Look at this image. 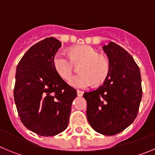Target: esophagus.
Returning a JSON list of instances; mask_svg holds the SVG:
<instances>
[{"instance_id": "1", "label": "esophagus", "mask_w": 155, "mask_h": 155, "mask_svg": "<svg viewBox=\"0 0 155 155\" xmlns=\"http://www.w3.org/2000/svg\"><path fill=\"white\" fill-rule=\"evenodd\" d=\"M77 93H78V96H82L83 95V94H84V91H80V90H78L77 91Z\"/></svg>"}]
</instances>
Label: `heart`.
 I'll list each match as a JSON object with an SVG mask.
<instances>
[{
	"mask_svg": "<svg viewBox=\"0 0 155 155\" xmlns=\"http://www.w3.org/2000/svg\"><path fill=\"white\" fill-rule=\"evenodd\" d=\"M75 63H84L81 68L82 74L74 77L69 84L76 88H86L94 83L96 85L105 82L109 74V63L105 57L88 45L76 46L71 54L64 50L57 52L53 58V65L57 73L64 80L71 78Z\"/></svg>",
	"mask_w": 155,
	"mask_h": 155,
	"instance_id": "heart-1",
	"label": "heart"
}]
</instances>
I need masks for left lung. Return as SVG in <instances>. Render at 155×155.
Returning <instances> with one entry per match:
<instances>
[{
	"label": "left lung",
	"mask_w": 155,
	"mask_h": 155,
	"mask_svg": "<svg viewBox=\"0 0 155 155\" xmlns=\"http://www.w3.org/2000/svg\"><path fill=\"white\" fill-rule=\"evenodd\" d=\"M109 74L102 86L84 93L87 119L94 130L113 136L124 130L137 116L142 98L141 77L132 56L113 42L102 47Z\"/></svg>",
	"instance_id": "1"
}]
</instances>
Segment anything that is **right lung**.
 Here are the masks:
<instances>
[{"instance_id": "add662e5", "label": "right lung", "mask_w": 155, "mask_h": 155, "mask_svg": "<svg viewBox=\"0 0 155 155\" xmlns=\"http://www.w3.org/2000/svg\"><path fill=\"white\" fill-rule=\"evenodd\" d=\"M61 47L50 37L25 53L17 66L14 98L21 123L41 136H55L69 123L71 104L77 91L62 79L53 65Z\"/></svg>"}]
</instances>
